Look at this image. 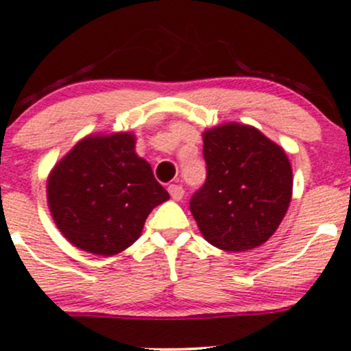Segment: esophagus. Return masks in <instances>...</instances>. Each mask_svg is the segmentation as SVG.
<instances>
[{
	"label": "esophagus",
	"mask_w": 351,
	"mask_h": 351,
	"mask_svg": "<svg viewBox=\"0 0 351 351\" xmlns=\"http://www.w3.org/2000/svg\"><path fill=\"white\" fill-rule=\"evenodd\" d=\"M168 191H169V195H171L173 200H182L183 195H185V190H183L180 185H169Z\"/></svg>",
	"instance_id": "obj_1"
}]
</instances>
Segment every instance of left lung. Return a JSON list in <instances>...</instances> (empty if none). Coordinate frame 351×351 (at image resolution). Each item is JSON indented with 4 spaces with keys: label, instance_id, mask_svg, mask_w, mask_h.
<instances>
[{
    "label": "left lung",
    "instance_id": "8db88e82",
    "mask_svg": "<svg viewBox=\"0 0 351 351\" xmlns=\"http://www.w3.org/2000/svg\"><path fill=\"white\" fill-rule=\"evenodd\" d=\"M206 180L190 210L205 241L227 252L263 245L293 197V169L259 129L227 123L204 132Z\"/></svg>",
    "mask_w": 351,
    "mask_h": 351
}]
</instances>
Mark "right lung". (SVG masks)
<instances>
[{"label": "right lung", "instance_id": "right-lung-1", "mask_svg": "<svg viewBox=\"0 0 351 351\" xmlns=\"http://www.w3.org/2000/svg\"><path fill=\"white\" fill-rule=\"evenodd\" d=\"M131 132L80 139L53 166L47 200L53 222L72 245L114 256L141 235L151 210L169 198Z\"/></svg>", "mask_w": 351, "mask_h": 351}]
</instances>
